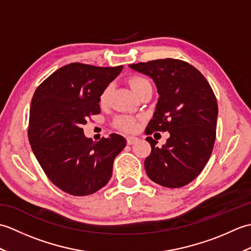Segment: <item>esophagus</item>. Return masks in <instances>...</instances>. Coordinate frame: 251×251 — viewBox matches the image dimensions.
<instances>
[{
	"label": "esophagus",
	"mask_w": 251,
	"mask_h": 251,
	"mask_svg": "<svg viewBox=\"0 0 251 251\" xmlns=\"http://www.w3.org/2000/svg\"><path fill=\"white\" fill-rule=\"evenodd\" d=\"M127 139V143H128V145L130 146V145H134V143H136V142H138V138L137 137H134V136H128L126 138Z\"/></svg>",
	"instance_id": "obj_1"
}]
</instances>
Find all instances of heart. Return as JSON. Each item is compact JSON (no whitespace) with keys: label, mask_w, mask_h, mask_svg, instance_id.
I'll return each mask as SVG.
<instances>
[{"label":"heart","mask_w":251,"mask_h":251,"mask_svg":"<svg viewBox=\"0 0 251 251\" xmlns=\"http://www.w3.org/2000/svg\"><path fill=\"white\" fill-rule=\"evenodd\" d=\"M128 83H129L130 88L132 89V92L137 95L138 93H139V90L143 86H145L146 84L150 83V82H149V79H147L146 77L135 76V77H131ZM108 100H109V88H105L103 92L100 94L99 102L101 105H105L106 103H108ZM115 124L120 129L125 130V131H135L138 128L137 120L132 119V117H129V116L117 117Z\"/></svg>","instance_id":"1"}]
</instances>
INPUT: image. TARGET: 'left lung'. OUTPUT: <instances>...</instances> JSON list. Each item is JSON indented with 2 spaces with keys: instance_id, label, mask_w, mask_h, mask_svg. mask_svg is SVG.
<instances>
[{
  "instance_id": "1",
  "label": "left lung",
  "mask_w": 251,
  "mask_h": 251,
  "mask_svg": "<svg viewBox=\"0 0 251 251\" xmlns=\"http://www.w3.org/2000/svg\"><path fill=\"white\" fill-rule=\"evenodd\" d=\"M129 68L150 76L159 95L146 134L168 131L170 135L162 147L147 137L152 149L145 161L147 175L166 188L184 186L201 174L214 149L216 96L205 76L182 60L166 58Z\"/></svg>"
}]
</instances>
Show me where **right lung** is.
<instances>
[{
    "mask_svg": "<svg viewBox=\"0 0 251 251\" xmlns=\"http://www.w3.org/2000/svg\"><path fill=\"white\" fill-rule=\"evenodd\" d=\"M123 66L95 67L73 62L47 77L31 101L28 137L47 177L66 193L93 194L109 182L114 158L125 148L117 134L94 142L82 125L100 113V94Z\"/></svg>",
    "mask_w": 251,
    "mask_h": 251,
    "instance_id": "add662e5",
    "label": "right lung"
}]
</instances>
